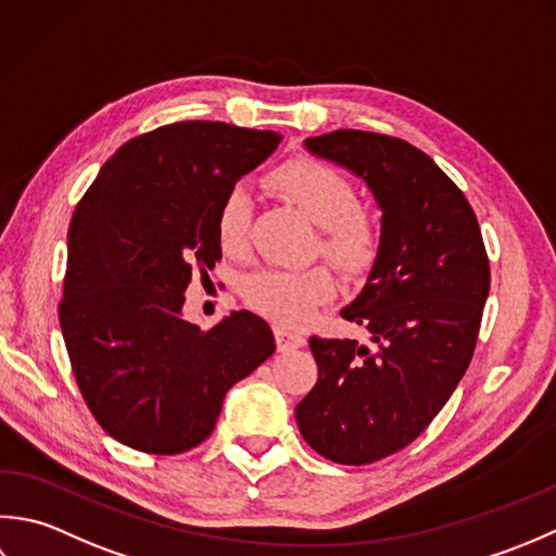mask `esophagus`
<instances>
[{
    "instance_id": "1",
    "label": "esophagus",
    "mask_w": 556,
    "mask_h": 556,
    "mask_svg": "<svg viewBox=\"0 0 556 556\" xmlns=\"http://www.w3.org/2000/svg\"><path fill=\"white\" fill-rule=\"evenodd\" d=\"M274 333H276V343H278L280 353H290V350L302 348L304 343H307V338L290 331V328H286V326H276Z\"/></svg>"
}]
</instances>
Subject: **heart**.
<instances>
[{"label":"heart","mask_w":556,"mask_h":556,"mask_svg":"<svg viewBox=\"0 0 556 556\" xmlns=\"http://www.w3.org/2000/svg\"><path fill=\"white\" fill-rule=\"evenodd\" d=\"M268 187L321 225L319 252L348 276H365L379 262L383 235L371 213L357 208L353 182L333 165L292 157L274 167ZM252 228V197L232 187L215 213V237L223 252L242 254ZM336 282L324 266L288 270L262 268L242 282V298L254 312L278 324L298 326L333 298Z\"/></svg>","instance_id":"heart-1"}]
</instances>
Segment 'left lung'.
I'll return each instance as SVG.
<instances>
[{"mask_svg":"<svg viewBox=\"0 0 556 556\" xmlns=\"http://www.w3.org/2000/svg\"><path fill=\"white\" fill-rule=\"evenodd\" d=\"M304 146L365 179L383 211L379 262L341 312L374 345L312 336L319 379L294 407L316 453L367 466L413 444L456 391L478 343L490 258L466 194L413 143L338 129Z\"/></svg>","mask_w":556,"mask_h":556,"instance_id":"left-lung-1","label":"left lung"}]
</instances>
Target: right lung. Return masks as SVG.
<instances>
[{
  "label": "right lung",
  "mask_w": 556,
  "mask_h": 556,
  "mask_svg": "<svg viewBox=\"0 0 556 556\" xmlns=\"http://www.w3.org/2000/svg\"><path fill=\"white\" fill-rule=\"evenodd\" d=\"M278 143L225 122L165 124L119 146L78 201L60 326L88 410L119 444L199 446L225 393L274 355L262 316L242 309L201 331L182 304L191 276L223 256V197Z\"/></svg>",
  "instance_id": "obj_1"
}]
</instances>
